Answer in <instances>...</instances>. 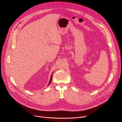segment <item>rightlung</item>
I'll return each instance as SVG.
<instances>
[{
    "instance_id": "obj_1",
    "label": "right lung",
    "mask_w": 122,
    "mask_h": 122,
    "mask_svg": "<svg viewBox=\"0 0 122 122\" xmlns=\"http://www.w3.org/2000/svg\"><path fill=\"white\" fill-rule=\"evenodd\" d=\"M51 79H52V75H51V78H50V81H49V84H48V85H49L50 83H51Z\"/></svg>"
}]
</instances>
